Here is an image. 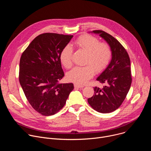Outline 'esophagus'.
I'll list each match as a JSON object with an SVG mask.
<instances>
[{
	"mask_svg": "<svg viewBox=\"0 0 151 151\" xmlns=\"http://www.w3.org/2000/svg\"><path fill=\"white\" fill-rule=\"evenodd\" d=\"M74 87H75V88H82L83 87V86L75 83V84L74 85Z\"/></svg>",
	"mask_w": 151,
	"mask_h": 151,
	"instance_id": "obj_1",
	"label": "esophagus"
}]
</instances>
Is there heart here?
<instances>
[{
  "instance_id": "obj_1",
  "label": "heart",
  "mask_w": 151,
  "mask_h": 151,
  "mask_svg": "<svg viewBox=\"0 0 151 151\" xmlns=\"http://www.w3.org/2000/svg\"><path fill=\"white\" fill-rule=\"evenodd\" d=\"M73 45L87 53L83 67H76L67 75L68 79L77 84L82 85L90 79L96 72H100L109 65L112 58V50L108 44L100 42L99 39L90 35H84L78 38ZM73 49L69 45L62 50L60 58L61 64L67 69L73 65Z\"/></svg>"
}]
</instances>
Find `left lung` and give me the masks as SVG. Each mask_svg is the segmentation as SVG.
<instances>
[{
	"mask_svg": "<svg viewBox=\"0 0 151 151\" xmlns=\"http://www.w3.org/2000/svg\"><path fill=\"white\" fill-rule=\"evenodd\" d=\"M108 44L111 48L112 60L106 69L97 78L104 85L102 88H94V94L88 99L89 104L95 111L102 113L115 111L121 105L130 88L132 78L130 59L120 42L103 30H93Z\"/></svg>",
	"mask_w": 151,
	"mask_h": 151,
	"instance_id": "8db88e82",
	"label": "left lung"
}]
</instances>
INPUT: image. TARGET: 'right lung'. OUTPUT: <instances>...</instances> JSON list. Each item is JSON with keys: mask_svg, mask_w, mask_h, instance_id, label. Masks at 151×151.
Here are the masks:
<instances>
[{"mask_svg": "<svg viewBox=\"0 0 151 151\" xmlns=\"http://www.w3.org/2000/svg\"><path fill=\"white\" fill-rule=\"evenodd\" d=\"M73 36L53 33L39 35L21 55L20 85L29 103L42 115L59 112L74 88L72 83L60 82L64 76L60 53Z\"/></svg>", "mask_w": 151, "mask_h": 151, "instance_id": "obj_1", "label": "right lung"}]
</instances>
